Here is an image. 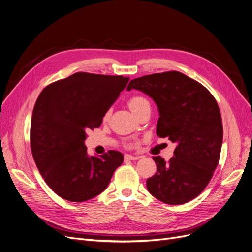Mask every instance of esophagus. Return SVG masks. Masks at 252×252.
I'll use <instances>...</instances> for the list:
<instances>
[{
	"mask_svg": "<svg viewBox=\"0 0 252 252\" xmlns=\"http://www.w3.org/2000/svg\"><path fill=\"white\" fill-rule=\"evenodd\" d=\"M139 158H140V156H138V155H130V154L125 155L126 160H137V159H139Z\"/></svg>",
	"mask_w": 252,
	"mask_h": 252,
	"instance_id": "esophagus-1",
	"label": "esophagus"
}]
</instances>
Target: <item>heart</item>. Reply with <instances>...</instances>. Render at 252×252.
<instances>
[{
    "mask_svg": "<svg viewBox=\"0 0 252 252\" xmlns=\"http://www.w3.org/2000/svg\"><path fill=\"white\" fill-rule=\"evenodd\" d=\"M127 105L130 110L136 114L145 105H149V102L146 98L142 96H134L127 101Z\"/></svg>",
    "mask_w": 252,
    "mask_h": 252,
    "instance_id": "heart-1",
    "label": "heart"
}]
</instances>
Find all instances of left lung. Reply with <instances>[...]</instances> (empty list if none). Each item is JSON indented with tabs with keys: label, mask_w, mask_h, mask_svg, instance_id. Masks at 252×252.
Returning <instances> with one entry per match:
<instances>
[{
	"label": "left lung",
	"mask_w": 252,
	"mask_h": 252,
	"mask_svg": "<svg viewBox=\"0 0 252 252\" xmlns=\"http://www.w3.org/2000/svg\"><path fill=\"white\" fill-rule=\"evenodd\" d=\"M131 89L147 94L157 105V136L177 144L168 162L161 156L152 157L157 171L146 181L148 191L170 205L194 199L208 185L220 160L222 123L215 97L179 71L135 78L126 88Z\"/></svg>",
	"instance_id": "left-lung-1"
}]
</instances>
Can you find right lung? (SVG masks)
Segmentation results:
<instances>
[{
    "label": "right lung",
    "instance_id": "add662e5",
    "mask_svg": "<svg viewBox=\"0 0 252 252\" xmlns=\"http://www.w3.org/2000/svg\"><path fill=\"white\" fill-rule=\"evenodd\" d=\"M129 77L76 72L47 86L34 104L31 147L48 186L58 196L83 202L102 193L123 153L109 150L89 156L87 130L99 127L103 117L126 88Z\"/></svg>",
    "mask_w": 252,
    "mask_h": 252
}]
</instances>
